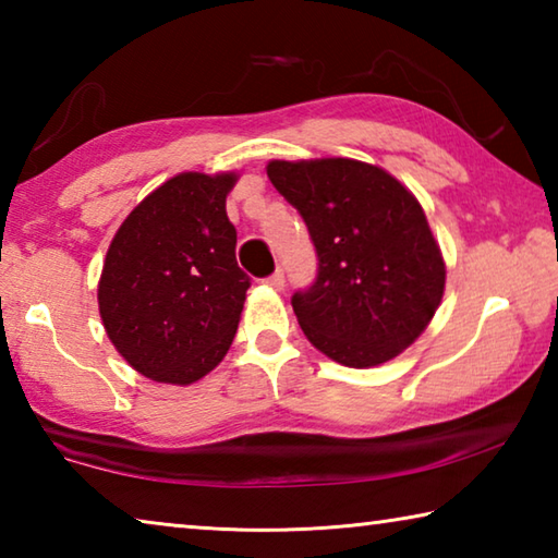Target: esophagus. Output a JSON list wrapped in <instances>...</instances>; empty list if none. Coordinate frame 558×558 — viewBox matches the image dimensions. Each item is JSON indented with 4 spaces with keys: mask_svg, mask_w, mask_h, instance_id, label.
<instances>
[{
    "mask_svg": "<svg viewBox=\"0 0 558 558\" xmlns=\"http://www.w3.org/2000/svg\"><path fill=\"white\" fill-rule=\"evenodd\" d=\"M263 282H266V286H270L272 290H282V288H286V272L278 268L276 272H270V276L263 280Z\"/></svg>",
    "mask_w": 558,
    "mask_h": 558,
    "instance_id": "obj_1",
    "label": "esophagus"
}]
</instances>
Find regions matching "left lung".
<instances>
[{
  "label": "left lung",
  "mask_w": 558,
  "mask_h": 558,
  "mask_svg": "<svg viewBox=\"0 0 558 558\" xmlns=\"http://www.w3.org/2000/svg\"><path fill=\"white\" fill-rule=\"evenodd\" d=\"M272 186L307 226L313 286L292 292L302 332L354 369L403 352L440 305L446 266L421 204L356 159L270 162Z\"/></svg>",
  "instance_id": "obj_1"
}]
</instances>
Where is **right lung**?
<instances>
[{
    "instance_id": "add662e5",
    "label": "right lung",
    "mask_w": 558,
    "mask_h": 558,
    "mask_svg": "<svg viewBox=\"0 0 558 558\" xmlns=\"http://www.w3.org/2000/svg\"><path fill=\"white\" fill-rule=\"evenodd\" d=\"M235 174H179L112 239L98 286L110 342L140 374L192 384L229 352L251 278L235 263Z\"/></svg>"
}]
</instances>
